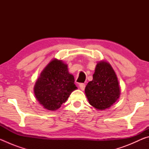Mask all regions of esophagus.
I'll list each match as a JSON object with an SVG mask.
<instances>
[{
  "instance_id": "esophagus-1",
  "label": "esophagus",
  "mask_w": 149,
  "mask_h": 149,
  "mask_svg": "<svg viewBox=\"0 0 149 149\" xmlns=\"http://www.w3.org/2000/svg\"><path fill=\"white\" fill-rule=\"evenodd\" d=\"M79 88L81 89V90L84 91L85 88V85L84 84H79Z\"/></svg>"
}]
</instances>
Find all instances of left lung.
Wrapping results in <instances>:
<instances>
[{
  "mask_svg": "<svg viewBox=\"0 0 149 149\" xmlns=\"http://www.w3.org/2000/svg\"><path fill=\"white\" fill-rule=\"evenodd\" d=\"M89 104L97 110L110 108L120 96V87L116 74L110 63L101 60L97 64L93 80L85 89Z\"/></svg>",
  "mask_w": 149,
  "mask_h": 149,
  "instance_id": "obj_1",
  "label": "left lung"
}]
</instances>
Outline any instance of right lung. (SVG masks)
<instances>
[{
	"label": "right lung",
	"mask_w": 149,
	"mask_h": 149,
	"mask_svg": "<svg viewBox=\"0 0 149 149\" xmlns=\"http://www.w3.org/2000/svg\"><path fill=\"white\" fill-rule=\"evenodd\" d=\"M68 64L54 58L42 70L34 86L37 101L44 108L54 111L60 108L77 87L74 77L70 74Z\"/></svg>",
	"instance_id": "obj_1"
}]
</instances>
